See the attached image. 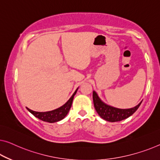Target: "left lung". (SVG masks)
<instances>
[{
	"label": "left lung",
	"mask_w": 160,
	"mask_h": 160,
	"mask_svg": "<svg viewBox=\"0 0 160 160\" xmlns=\"http://www.w3.org/2000/svg\"><path fill=\"white\" fill-rule=\"evenodd\" d=\"M92 100H93L95 109L98 115L104 120L110 122H116L128 118L133 113H135L142 102H140L137 106L132 108L121 109L114 108L104 103L95 91L92 92Z\"/></svg>",
	"instance_id": "left-lung-1"
}]
</instances>
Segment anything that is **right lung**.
<instances>
[{
  "label": "right lung",
  "instance_id": "right-lung-1",
  "mask_svg": "<svg viewBox=\"0 0 160 160\" xmlns=\"http://www.w3.org/2000/svg\"><path fill=\"white\" fill-rule=\"evenodd\" d=\"M78 89V88H77V90H75L73 95L71 96L70 98L68 100V101L65 104H64L62 106L55 109V110L47 112H37L27 108L28 111L31 113H32L35 117L38 118L43 121H46V122L49 123H54L57 122L59 121H61L62 119H63L65 117L67 114L68 113L69 111H70L71 106H72L74 96H75L76 92H77Z\"/></svg>",
  "mask_w": 160,
  "mask_h": 160
}]
</instances>
